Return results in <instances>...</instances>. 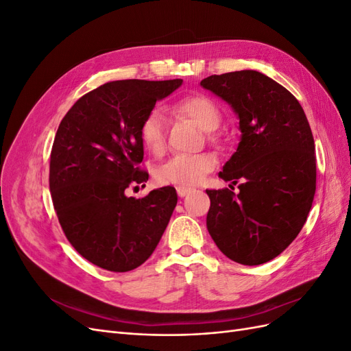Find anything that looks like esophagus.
<instances>
[{
	"instance_id": "esophagus-1",
	"label": "esophagus",
	"mask_w": 351,
	"mask_h": 351,
	"mask_svg": "<svg viewBox=\"0 0 351 351\" xmlns=\"http://www.w3.org/2000/svg\"><path fill=\"white\" fill-rule=\"evenodd\" d=\"M195 189H192V187H184V186H178L177 187V195L180 196V197H184V196H187V195H190L193 192Z\"/></svg>"
}]
</instances>
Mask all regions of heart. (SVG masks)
Masks as SVG:
<instances>
[{"label": "heart", "instance_id": "heart-1", "mask_svg": "<svg viewBox=\"0 0 351 351\" xmlns=\"http://www.w3.org/2000/svg\"><path fill=\"white\" fill-rule=\"evenodd\" d=\"M174 111L189 117L202 130H215L222 120L218 104L206 95H190L174 105ZM167 119L161 108H154L145 117L141 125V139L145 147L154 155L165 149ZM217 167V159L210 154L176 155L168 159L155 171L158 184L168 186H193L200 183Z\"/></svg>", "mask_w": 351, "mask_h": 351}]
</instances>
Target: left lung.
Wrapping results in <instances>:
<instances>
[{
	"instance_id": "8db88e82",
	"label": "left lung",
	"mask_w": 351,
	"mask_h": 351,
	"mask_svg": "<svg viewBox=\"0 0 351 351\" xmlns=\"http://www.w3.org/2000/svg\"><path fill=\"white\" fill-rule=\"evenodd\" d=\"M200 86L231 105L241 132L219 173L240 183V192L206 190L209 234L237 263L272 261L297 237L312 208L316 156L309 121L299 101L259 71L212 74Z\"/></svg>"
}]
</instances>
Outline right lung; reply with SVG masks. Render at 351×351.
<instances>
[{
    "instance_id": "1",
    "label": "right lung",
    "mask_w": 351,
    "mask_h": 351,
    "mask_svg": "<svg viewBox=\"0 0 351 351\" xmlns=\"http://www.w3.org/2000/svg\"><path fill=\"white\" fill-rule=\"evenodd\" d=\"M174 80H115L90 90L61 120L49 161V190L60 226L84 259L112 272L151 256L177 205L176 189L125 196L146 183L141 125Z\"/></svg>"
}]
</instances>
